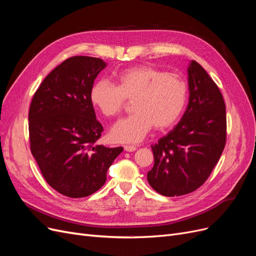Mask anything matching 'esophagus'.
I'll list each match as a JSON object with an SVG mask.
<instances>
[{"instance_id":"obj_1","label":"esophagus","mask_w":256,"mask_h":256,"mask_svg":"<svg viewBox=\"0 0 256 256\" xmlns=\"http://www.w3.org/2000/svg\"><path fill=\"white\" fill-rule=\"evenodd\" d=\"M124 150L126 152H134L136 150V146L134 145H125L124 146Z\"/></svg>"}]
</instances>
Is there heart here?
Listing matches in <instances>:
<instances>
[{
	"label": "heart",
	"mask_w": 256,
	"mask_h": 256,
	"mask_svg": "<svg viewBox=\"0 0 256 256\" xmlns=\"http://www.w3.org/2000/svg\"><path fill=\"white\" fill-rule=\"evenodd\" d=\"M118 85L99 80L90 88V102L106 118H116L134 100V114L113 126L111 138L116 142L136 143L150 129L171 127L180 118L188 98V83L182 76L159 68L140 65L125 69Z\"/></svg>",
	"instance_id": "b5f03b06"
}]
</instances>
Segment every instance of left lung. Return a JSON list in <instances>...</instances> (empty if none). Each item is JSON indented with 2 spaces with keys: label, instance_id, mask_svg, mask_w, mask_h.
Instances as JSON below:
<instances>
[{
  "label": "left lung",
  "instance_id": "8db88e82",
  "mask_svg": "<svg viewBox=\"0 0 256 256\" xmlns=\"http://www.w3.org/2000/svg\"><path fill=\"white\" fill-rule=\"evenodd\" d=\"M189 104L174 129L152 145L150 187L164 196L200 188L218 164L226 142V104L218 85L198 62L188 67Z\"/></svg>",
  "mask_w": 256,
  "mask_h": 256
}]
</instances>
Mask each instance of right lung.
Returning a JSON list of instances; mask_svg holds the SVG:
<instances>
[{
	"label": "right lung",
	"instance_id": "add662e5",
	"mask_svg": "<svg viewBox=\"0 0 256 256\" xmlns=\"http://www.w3.org/2000/svg\"><path fill=\"white\" fill-rule=\"evenodd\" d=\"M106 66L98 58H69L46 76L30 102V152L46 182L68 198L88 196L102 188L122 152L120 146L96 143L104 127L90 94Z\"/></svg>",
	"mask_w": 256,
	"mask_h": 256
}]
</instances>
